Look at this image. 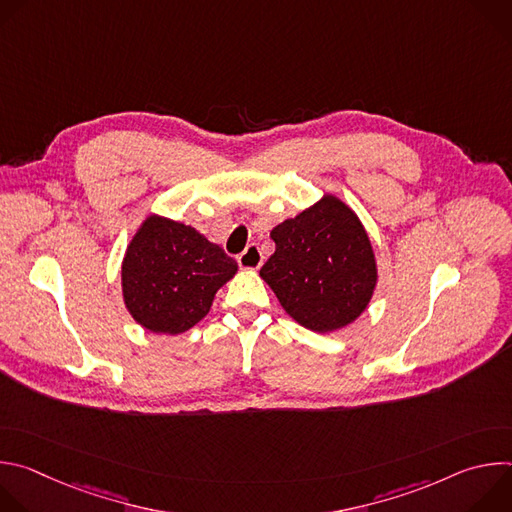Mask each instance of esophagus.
Masks as SVG:
<instances>
[{
	"label": "esophagus",
	"instance_id": "esophagus-1",
	"mask_svg": "<svg viewBox=\"0 0 512 512\" xmlns=\"http://www.w3.org/2000/svg\"><path fill=\"white\" fill-rule=\"evenodd\" d=\"M239 265L243 269H259L263 265V253L257 245H249L239 257H237Z\"/></svg>",
	"mask_w": 512,
	"mask_h": 512
}]
</instances>
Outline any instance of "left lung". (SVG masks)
<instances>
[{"instance_id":"obj_1","label":"left lung","mask_w":512,"mask_h":512,"mask_svg":"<svg viewBox=\"0 0 512 512\" xmlns=\"http://www.w3.org/2000/svg\"><path fill=\"white\" fill-rule=\"evenodd\" d=\"M271 239L275 253L259 275L298 324L332 332L367 310L377 285L375 253L358 216L336 196L287 218Z\"/></svg>"}]
</instances>
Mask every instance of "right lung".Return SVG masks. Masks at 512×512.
I'll use <instances>...</instances> for the list:
<instances>
[{
  "instance_id": "1",
  "label": "right lung",
  "mask_w": 512,
  "mask_h": 512,
  "mask_svg": "<svg viewBox=\"0 0 512 512\" xmlns=\"http://www.w3.org/2000/svg\"><path fill=\"white\" fill-rule=\"evenodd\" d=\"M235 273L237 261L196 229L150 216L123 259V300L145 330L180 334L208 314Z\"/></svg>"
}]
</instances>
